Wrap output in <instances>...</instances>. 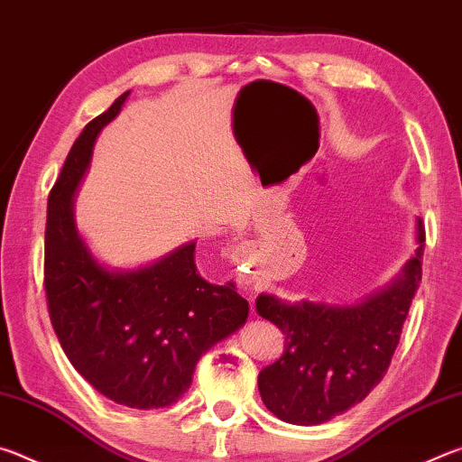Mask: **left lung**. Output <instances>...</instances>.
<instances>
[{"mask_svg": "<svg viewBox=\"0 0 462 462\" xmlns=\"http://www.w3.org/2000/svg\"><path fill=\"white\" fill-rule=\"evenodd\" d=\"M416 254L391 283L355 306L281 301L263 293L256 311L285 336V350L259 373L267 410L297 426H316L361 403L391 365L421 281L424 224L416 220Z\"/></svg>", "mask_w": 462, "mask_h": 462, "instance_id": "obj_1", "label": "left lung"}]
</instances>
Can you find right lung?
I'll use <instances>...</instances> for the list:
<instances>
[{
    "instance_id": "obj_1",
    "label": "right lung",
    "mask_w": 462,
    "mask_h": 462,
    "mask_svg": "<svg viewBox=\"0 0 462 462\" xmlns=\"http://www.w3.org/2000/svg\"><path fill=\"white\" fill-rule=\"evenodd\" d=\"M130 91L91 120L49 193L44 291L62 350L101 395L136 410L175 403L195 365L248 318L236 285H214L195 267V242L132 271L101 264L75 226L73 195L89 167L99 130L120 114Z\"/></svg>"
}]
</instances>
